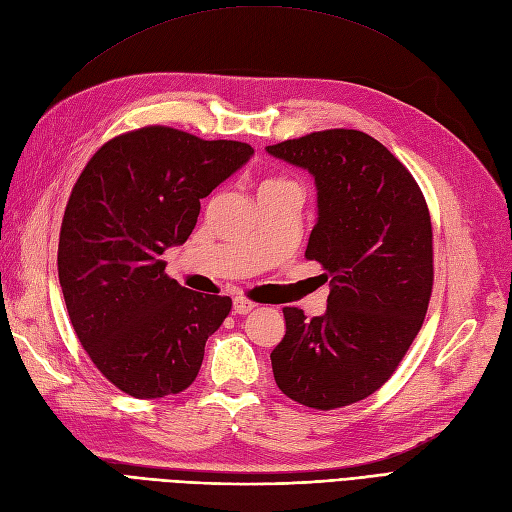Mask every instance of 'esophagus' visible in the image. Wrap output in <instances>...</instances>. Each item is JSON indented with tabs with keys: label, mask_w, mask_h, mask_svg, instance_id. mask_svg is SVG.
Returning <instances> with one entry per match:
<instances>
[{
	"label": "esophagus",
	"mask_w": 512,
	"mask_h": 512,
	"mask_svg": "<svg viewBox=\"0 0 512 512\" xmlns=\"http://www.w3.org/2000/svg\"><path fill=\"white\" fill-rule=\"evenodd\" d=\"M232 307H235L237 314H250L252 309L256 307V303L250 301L247 297H235V301H232Z\"/></svg>",
	"instance_id": "esophagus-1"
}]
</instances>
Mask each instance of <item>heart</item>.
I'll use <instances>...</instances> for the list:
<instances>
[{
	"label": "heart",
	"instance_id": "b5f03b06",
	"mask_svg": "<svg viewBox=\"0 0 512 512\" xmlns=\"http://www.w3.org/2000/svg\"><path fill=\"white\" fill-rule=\"evenodd\" d=\"M269 183H290V181H284V179H271V181H265L262 185H269Z\"/></svg>",
	"mask_w": 512,
	"mask_h": 512
}]
</instances>
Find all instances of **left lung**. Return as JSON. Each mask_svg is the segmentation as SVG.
I'll return each instance as SVG.
<instances>
[{
    "label": "left lung",
    "instance_id": "1",
    "mask_svg": "<svg viewBox=\"0 0 512 512\" xmlns=\"http://www.w3.org/2000/svg\"><path fill=\"white\" fill-rule=\"evenodd\" d=\"M307 168L318 222L305 258L331 280L327 314L284 307L286 335L271 352L280 391L301 406L356 404L389 380L423 327L433 288V230L410 170L376 138L333 128L269 145Z\"/></svg>",
    "mask_w": 512,
    "mask_h": 512
}]
</instances>
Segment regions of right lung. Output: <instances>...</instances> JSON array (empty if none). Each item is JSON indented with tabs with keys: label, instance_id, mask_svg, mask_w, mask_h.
<instances>
[{
	"label": "right lung",
	"instance_id": "right-lung-1",
	"mask_svg": "<svg viewBox=\"0 0 512 512\" xmlns=\"http://www.w3.org/2000/svg\"><path fill=\"white\" fill-rule=\"evenodd\" d=\"M252 153L145 126L106 141L76 179L59 230V284L81 346L119 391L158 399L196 380L232 301L177 284L162 254L188 241L200 198Z\"/></svg>",
	"mask_w": 512,
	"mask_h": 512
}]
</instances>
